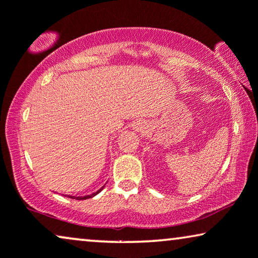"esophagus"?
I'll use <instances>...</instances> for the list:
<instances>
[{"label":"esophagus","mask_w":258,"mask_h":258,"mask_svg":"<svg viewBox=\"0 0 258 258\" xmlns=\"http://www.w3.org/2000/svg\"><path fill=\"white\" fill-rule=\"evenodd\" d=\"M133 128L135 129V130L143 129V128H144V122H142V121H136V122H134V123H133Z\"/></svg>","instance_id":"1"}]
</instances>
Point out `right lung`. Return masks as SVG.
<instances>
[{
  "instance_id": "add662e5",
  "label": "right lung",
  "mask_w": 258,
  "mask_h": 258,
  "mask_svg": "<svg viewBox=\"0 0 258 258\" xmlns=\"http://www.w3.org/2000/svg\"><path fill=\"white\" fill-rule=\"evenodd\" d=\"M103 188H104V185L102 186L101 189H98L96 192H94V194H91V195H87V196H70V195H67L68 197H70V199H75V200H87V199H91V197H94L95 195H97L98 192H101L102 190H103Z\"/></svg>"
}]
</instances>
